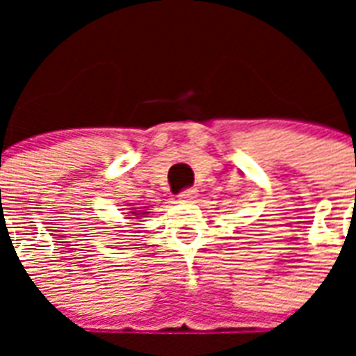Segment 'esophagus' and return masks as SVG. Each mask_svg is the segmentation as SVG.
<instances>
[{"mask_svg": "<svg viewBox=\"0 0 356 356\" xmlns=\"http://www.w3.org/2000/svg\"><path fill=\"white\" fill-rule=\"evenodd\" d=\"M195 195H197V190H195V188H186V190H183L181 194H179V200H181V201H192L195 197Z\"/></svg>", "mask_w": 356, "mask_h": 356, "instance_id": "obj_1", "label": "esophagus"}]
</instances>
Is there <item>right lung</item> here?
<instances>
[{
  "mask_svg": "<svg viewBox=\"0 0 356 356\" xmlns=\"http://www.w3.org/2000/svg\"><path fill=\"white\" fill-rule=\"evenodd\" d=\"M131 214H133V216H136V218H138V216H144V214H147V212H142V211H133V212H131Z\"/></svg>",
  "mask_w": 356,
  "mask_h": 356,
  "instance_id": "add662e5",
  "label": "right lung"
}]
</instances>
